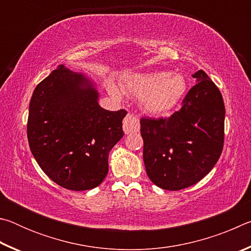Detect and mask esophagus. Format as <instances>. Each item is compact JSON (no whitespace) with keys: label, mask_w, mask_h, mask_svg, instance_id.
Returning <instances> with one entry per match:
<instances>
[{"label":"esophagus","mask_w":251,"mask_h":251,"mask_svg":"<svg viewBox=\"0 0 251 251\" xmlns=\"http://www.w3.org/2000/svg\"><path fill=\"white\" fill-rule=\"evenodd\" d=\"M123 129L125 134L137 133L139 131V120L133 114H128L123 122Z\"/></svg>","instance_id":"1"}]
</instances>
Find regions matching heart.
I'll use <instances>...</instances> for the list:
<instances>
[{
	"instance_id": "heart-1",
	"label": "heart",
	"mask_w": 251,
	"mask_h": 251,
	"mask_svg": "<svg viewBox=\"0 0 251 251\" xmlns=\"http://www.w3.org/2000/svg\"><path fill=\"white\" fill-rule=\"evenodd\" d=\"M124 90L141 99L146 112L164 114L179 103L186 91V80L180 74L167 72L134 74L125 78ZM109 92L114 96H120L115 85H110Z\"/></svg>"
}]
</instances>
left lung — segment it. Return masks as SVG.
<instances>
[{"instance_id": "1", "label": "left lung", "mask_w": 251, "mask_h": 251, "mask_svg": "<svg viewBox=\"0 0 251 251\" xmlns=\"http://www.w3.org/2000/svg\"><path fill=\"white\" fill-rule=\"evenodd\" d=\"M179 110L167 118L143 117L141 134L146 173L156 186L180 190L202 179L224 147L225 104L222 93L202 70Z\"/></svg>"}]
</instances>
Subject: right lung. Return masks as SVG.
<instances>
[{
	"label": "right lung",
	"mask_w": 251,
	"mask_h": 251,
	"mask_svg": "<svg viewBox=\"0 0 251 251\" xmlns=\"http://www.w3.org/2000/svg\"><path fill=\"white\" fill-rule=\"evenodd\" d=\"M126 114L101 108L94 84L59 65L33 92L29 150L42 171L63 188H95L108 173L110 150L124 136Z\"/></svg>",
	"instance_id": "add662e5"
}]
</instances>
